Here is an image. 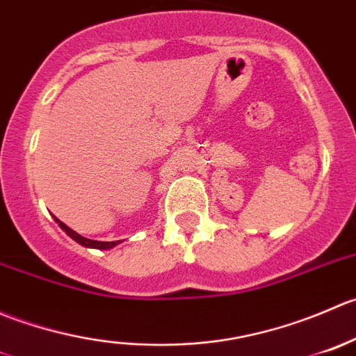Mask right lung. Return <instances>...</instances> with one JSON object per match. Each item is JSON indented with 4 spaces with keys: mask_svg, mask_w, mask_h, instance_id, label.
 Segmentation results:
<instances>
[{
    "mask_svg": "<svg viewBox=\"0 0 356 356\" xmlns=\"http://www.w3.org/2000/svg\"><path fill=\"white\" fill-rule=\"evenodd\" d=\"M54 218H55V216H54ZM55 221H57V223H58V227L62 228V230L65 232V234L69 235L70 238H74V241H76L77 244L84 245V248H93V249H111V248H114V245H118V244H119V241H114V242L91 241V238H86V237H83V235L76 234V232H74L72 228H69V227H67L65 223H62V221L57 220V218H55Z\"/></svg>",
    "mask_w": 356,
    "mask_h": 356,
    "instance_id": "add662e5",
    "label": "right lung"
}]
</instances>
